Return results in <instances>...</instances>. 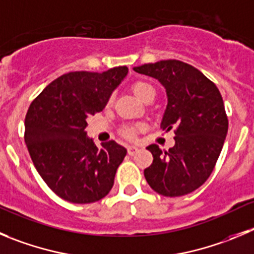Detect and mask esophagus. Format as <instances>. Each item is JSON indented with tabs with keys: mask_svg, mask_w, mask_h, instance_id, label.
<instances>
[{
	"mask_svg": "<svg viewBox=\"0 0 254 254\" xmlns=\"http://www.w3.org/2000/svg\"><path fill=\"white\" fill-rule=\"evenodd\" d=\"M138 151H139L138 146H135V145L127 146V154H129V155H134V154H136Z\"/></svg>",
	"mask_w": 254,
	"mask_h": 254,
	"instance_id": "34e87169",
	"label": "esophagus"
}]
</instances>
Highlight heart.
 Returning a JSON list of instances; mask_svg holds the SVG:
<instances>
[{"mask_svg": "<svg viewBox=\"0 0 254 254\" xmlns=\"http://www.w3.org/2000/svg\"><path fill=\"white\" fill-rule=\"evenodd\" d=\"M131 90L135 94V96L138 99H140L141 101L149 96V95H155V90H154L153 85H150L146 81H135L134 84L131 85ZM123 135L127 139H132L136 134V129L134 127H123L122 130Z\"/></svg>", "mask_w": 254, "mask_h": 254, "instance_id": "obj_1", "label": "heart"}]
</instances>
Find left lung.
Segmentation results:
<instances>
[{
  "mask_svg": "<svg viewBox=\"0 0 254 254\" xmlns=\"http://www.w3.org/2000/svg\"><path fill=\"white\" fill-rule=\"evenodd\" d=\"M134 71L156 79L167 92L160 127L175 129V145L163 153L149 145L153 163L144 170L151 189L165 196L191 193L207 181L228 131V119L218 87L198 68L179 60L144 64Z\"/></svg>",
  "mask_w": 254,
  "mask_h": 254,
  "instance_id": "left-lung-1",
  "label": "left lung"
}]
</instances>
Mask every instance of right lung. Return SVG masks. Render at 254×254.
Segmentation results:
<instances>
[{"instance_id": "obj_1", "label": "right lung", "mask_w": 254, "mask_h": 254, "mask_svg": "<svg viewBox=\"0 0 254 254\" xmlns=\"http://www.w3.org/2000/svg\"><path fill=\"white\" fill-rule=\"evenodd\" d=\"M127 71L119 66L101 73H65L28 108L25 143L31 159L49 188L67 202H98L113 188L127 149L114 140L98 148L85 129L87 118L103 111Z\"/></svg>"}]
</instances>
